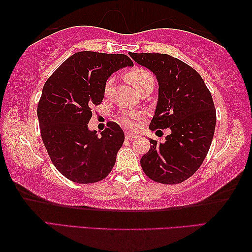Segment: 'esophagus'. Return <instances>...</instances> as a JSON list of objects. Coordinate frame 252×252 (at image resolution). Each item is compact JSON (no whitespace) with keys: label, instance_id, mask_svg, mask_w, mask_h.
Masks as SVG:
<instances>
[{"label":"esophagus","instance_id":"obj_1","mask_svg":"<svg viewBox=\"0 0 252 252\" xmlns=\"http://www.w3.org/2000/svg\"><path fill=\"white\" fill-rule=\"evenodd\" d=\"M125 137H126V139H128V141H130V139L136 138V135L135 134H131V133H126L125 134Z\"/></svg>","mask_w":252,"mask_h":252}]
</instances>
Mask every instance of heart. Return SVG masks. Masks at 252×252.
<instances>
[{
  "label": "heart",
  "mask_w": 252,
  "mask_h": 252,
  "mask_svg": "<svg viewBox=\"0 0 252 252\" xmlns=\"http://www.w3.org/2000/svg\"><path fill=\"white\" fill-rule=\"evenodd\" d=\"M126 78L128 79L134 87L139 90L143 87H145L147 85H154V77L152 73L148 71L146 69L143 68H135L129 70L128 72L126 73ZM114 78H109L108 80L106 81L105 87H104V92L105 94H109L111 89L114 87ZM142 114L141 113H122L118 115V122L123 124L124 126L126 127H134L135 125V119L141 118Z\"/></svg>",
  "instance_id": "1"
}]
</instances>
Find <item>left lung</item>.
<instances>
[{
    "mask_svg": "<svg viewBox=\"0 0 252 252\" xmlns=\"http://www.w3.org/2000/svg\"><path fill=\"white\" fill-rule=\"evenodd\" d=\"M155 73L158 100L151 130L170 128L165 143L151 139L141 165L151 180L182 183L199 170L211 146L217 123L211 93L202 77L183 61L164 53H129Z\"/></svg>",
    "mask_w": 252,
    "mask_h": 252,
    "instance_id": "1",
    "label": "left lung"
}]
</instances>
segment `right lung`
Returning <instances> with one entry per match:
<instances>
[{"instance_id": "right-lung-1", "label": "right lung", "mask_w": 252, "mask_h": 252, "mask_svg": "<svg viewBox=\"0 0 252 252\" xmlns=\"http://www.w3.org/2000/svg\"><path fill=\"white\" fill-rule=\"evenodd\" d=\"M126 55L81 51L69 57L45 81L38 104L41 137L52 164L80 184L104 180L113 170L125 135L107 123L100 135L88 129L93 106L104 99L111 73L133 65Z\"/></svg>"}]
</instances>
